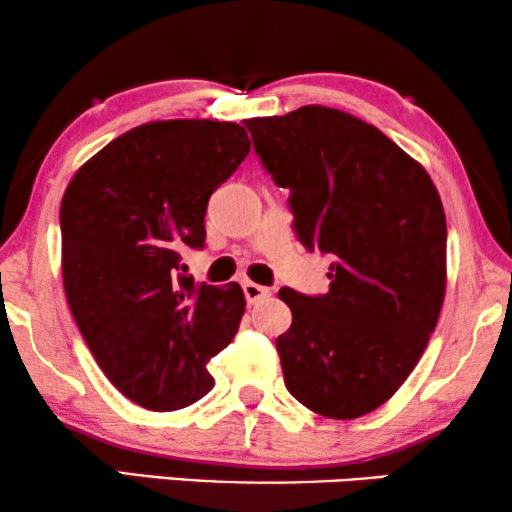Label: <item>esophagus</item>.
<instances>
[{"instance_id": "34e87169", "label": "esophagus", "mask_w": 512, "mask_h": 512, "mask_svg": "<svg viewBox=\"0 0 512 512\" xmlns=\"http://www.w3.org/2000/svg\"><path fill=\"white\" fill-rule=\"evenodd\" d=\"M242 291H244V298H247L249 305L261 303L263 298L270 296L268 286H261V284H256V282H249V279H247V282H242Z\"/></svg>"}]
</instances>
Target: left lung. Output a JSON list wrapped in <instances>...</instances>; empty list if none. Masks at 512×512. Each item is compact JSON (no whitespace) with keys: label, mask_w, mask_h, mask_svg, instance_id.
I'll return each mask as SVG.
<instances>
[{"label":"left lung","mask_w":512,"mask_h":512,"mask_svg":"<svg viewBox=\"0 0 512 512\" xmlns=\"http://www.w3.org/2000/svg\"><path fill=\"white\" fill-rule=\"evenodd\" d=\"M254 151L289 188L293 230L333 258L328 293L279 289L286 389L317 415L356 419L387 403L422 359L447 282V223L429 172L375 125L307 104L247 121Z\"/></svg>","instance_id":"1"}]
</instances>
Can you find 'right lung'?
Returning <instances> with one entry per match:
<instances>
[{"instance_id": "obj_1", "label": "right lung", "mask_w": 512, "mask_h": 512, "mask_svg": "<svg viewBox=\"0 0 512 512\" xmlns=\"http://www.w3.org/2000/svg\"><path fill=\"white\" fill-rule=\"evenodd\" d=\"M237 123L137 125L86 160L60 205L62 284L102 373L132 403L172 412L214 387L207 361L235 338L240 284L179 275L205 244L207 202L247 158Z\"/></svg>"}]
</instances>
